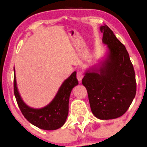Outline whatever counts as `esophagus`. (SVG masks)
<instances>
[{
  "label": "esophagus",
  "instance_id": "34e87169",
  "mask_svg": "<svg viewBox=\"0 0 147 147\" xmlns=\"http://www.w3.org/2000/svg\"><path fill=\"white\" fill-rule=\"evenodd\" d=\"M83 77H84V75H83L82 72H81V71H79L78 72V73H77V78H78V81L80 82H81L82 80L83 79Z\"/></svg>",
  "mask_w": 147,
  "mask_h": 147
}]
</instances>
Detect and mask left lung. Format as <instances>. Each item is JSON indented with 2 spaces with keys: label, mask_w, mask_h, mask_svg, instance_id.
Returning <instances> with one entry per match:
<instances>
[{
  "label": "left lung",
  "mask_w": 147,
  "mask_h": 147,
  "mask_svg": "<svg viewBox=\"0 0 147 147\" xmlns=\"http://www.w3.org/2000/svg\"><path fill=\"white\" fill-rule=\"evenodd\" d=\"M102 42L107 45L104 58L84 72L82 84L87 90L96 118L110 120L122 116L136 94L135 73L126 48L104 24Z\"/></svg>",
  "instance_id": "1"
}]
</instances>
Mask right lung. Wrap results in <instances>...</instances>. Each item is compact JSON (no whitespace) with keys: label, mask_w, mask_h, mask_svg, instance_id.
<instances>
[{"label":"right lung","mask_w":147,"mask_h":147,"mask_svg":"<svg viewBox=\"0 0 147 147\" xmlns=\"http://www.w3.org/2000/svg\"><path fill=\"white\" fill-rule=\"evenodd\" d=\"M14 94L18 106L24 118L32 125L45 130H55L65 124L68 115L69 99L72 89L78 84L77 72H73L60 86L55 97L47 106L34 109L27 106L22 98L17 86L14 67Z\"/></svg>","instance_id":"add662e5"}]
</instances>
